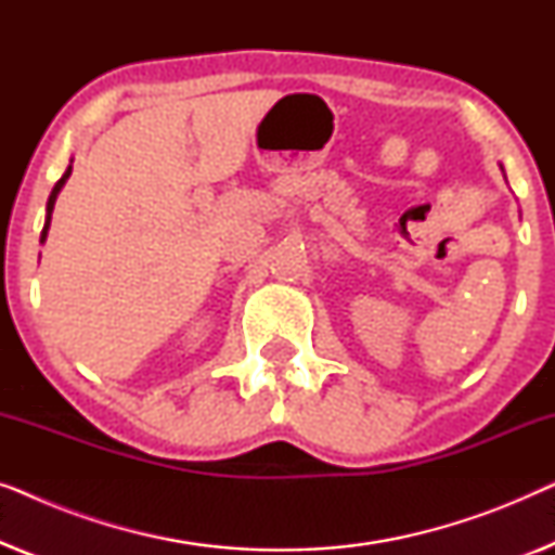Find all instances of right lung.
Instances as JSON below:
<instances>
[{"label": "right lung", "instance_id": "right-lung-1", "mask_svg": "<svg viewBox=\"0 0 555 555\" xmlns=\"http://www.w3.org/2000/svg\"><path fill=\"white\" fill-rule=\"evenodd\" d=\"M70 171H73V166H67V171L63 173V177H60V181L55 186H52V192H50V199H48V217H44V227H42V234H40V242H44L48 240V230H50V219H52V209H55V199H57V194H60V189L65 186V181H67V177H70Z\"/></svg>", "mask_w": 555, "mask_h": 555}]
</instances>
